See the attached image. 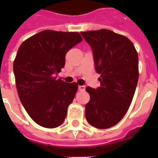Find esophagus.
Masks as SVG:
<instances>
[{"mask_svg":"<svg viewBox=\"0 0 158 158\" xmlns=\"http://www.w3.org/2000/svg\"><path fill=\"white\" fill-rule=\"evenodd\" d=\"M78 89H79V91H84L85 90V86H84V85H79Z\"/></svg>","mask_w":158,"mask_h":158,"instance_id":"esophagus-1","label":"esophagus"}]
</instances>
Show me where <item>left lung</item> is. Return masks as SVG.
Here are the masks:
<instances>
[{"mask_svg": "<svg viewBox=\"0 0 158 158\" xmlns=\"http://www.w3.org/2000/svg\"><path fill=\"white\" fill-rule=\"evenodd\" d=\"M91 47L101 85L87 87L90 100L85 117L94 127L107 129L120 121L130 107L139 80V57L126 37L107 29L81 32Z\"/></svg>", "mask_w": 158, "mask_h": 158, "instance_id": "1", "label": "left lung"}]
</instances>
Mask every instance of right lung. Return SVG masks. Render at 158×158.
I'll list each match as a JSON object with an SVG mask.
<instances>
[{"mask_svg":"<svg viewBox=\"0 0 158 158\" xmlns=\"http://www.w3.org/2000/svg\"><path fill=\"white\" fill-rule=\"evenodd\" d=\"M82 40L79 33L44 30L24 41L17 52L13 69L19 97L32 120L43 127L56 128L65 119L78 84L62 81L57 74L67 52Z\"/></svg>","mask_w":158,"mask_h":158,"instance_id":"obj_1","label":"right lung"}]
</instances>
